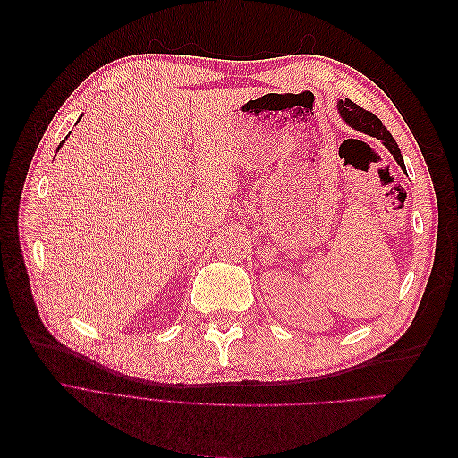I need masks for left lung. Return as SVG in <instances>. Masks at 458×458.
Here are the masks:
<instances>
[{"mask_svg":"<svg viewBox=\"0 0 458 458\" xmlns=\"http://www.w3.org/2000/svg\"><path fill=\"white\" fill-rule=\"evenodd\" d=\"M338 110H340V116L350 123L352 128L363 131L367 135H372L377 137V140H380L386 148L392 152L394 158L397 160V164L401 165V168L405 170V164H403V157H401L399 152V147L395 143V140L392 137V133L386 130V126H382V122L378 116H374L372 113H369V110L361 108L359 105H355L353 101L345 99V101H340L338 103Z\"/></svg>","mask_w":458,"mask_h":458,"instance_id":"obj_1","label":"left lung"}]
</instances>
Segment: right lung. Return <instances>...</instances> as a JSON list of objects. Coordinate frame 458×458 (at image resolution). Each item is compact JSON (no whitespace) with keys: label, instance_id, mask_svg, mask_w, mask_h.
<instances>
[{"label":"right lung","instance_id":"add662e5","mask_svg":"<svg viewBox=\"0 0 458 458\" xmlns=\"http://www.w3.org/2000/svg\"><path fill=\"white\" fill-rule=\"evenodd\" d=\"M59 147H61V145H59Z\"/></svg>","mask_w":458,"mask_h":458}]
</instances>
